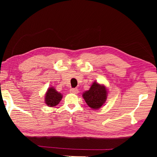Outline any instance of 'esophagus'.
<instances>
[{"label":"esophagus","mask_w":157,"mask_h":157,"mask_svg":"<svg viewBox=\"0 0 157 157\" xmlns=\"http://www.w3.org/2000/svg\"><path fill=\"white\" fill-rule=\"evenodd\" d=\"M70 92L71 93V94H77L79 92V91H78V89H71Z\"/></svg>","instance_id":"esophagus-1"}]
</instances>
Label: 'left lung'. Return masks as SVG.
I'll use <instances>...</instances> for the list:
<instances>
[{"mask_svg": "<svg viewBox=\"0 0 157 157\" xmlns=\"http://www.w3.org/2000/svg\"><path fill=\"white\" fill-rule=\"evenodd\" d=\"M85 102L93 109H98L105 104L107 98V89L105 86L94 82L91 88L82 94Z\"/></svg>", "mask_w": 157, "mask_h": 157, "instance_id": "8db88e82", "label": "left lung"}]
</instances>
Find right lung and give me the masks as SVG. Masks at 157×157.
I'll return each mask as SVG.
<instances>
[{"label": "right lung", "mask_w": 157, "mask_h": 157, "mask_svg": "<svg viewBox=\"0 0 157 157\" xmlns=\"http://www.w3.org/2000/svg\"><path fill=\"white\" fill-rule=\"evenodd\" d=\"M45 103L48 107H55L59 104L62 98V95L61 93L56 91L53 87H50L48 89L46 94H45Z\"/></svg>", "instance_id": "add662e5"}]
</instances>
